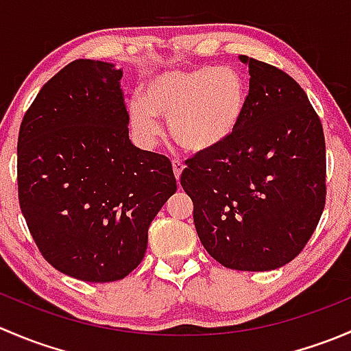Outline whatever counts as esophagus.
Here are the masks:
<instances>
[{"mask_svg": "<svg viewBox=\"0 0 351 351\" xmlns=\"http://www.w3.org/2000/svg\"><path fill=\"white\" fill-rule=\"evenodd\" d=\"M183 168H185V165L180 159H173V173H175L176 180H180V176H182Z\"/></svg>", "mask_w": 351, "mask_h": 351, "instance_id": "esophagus-1", "label": "esophagus"}]
</instances>
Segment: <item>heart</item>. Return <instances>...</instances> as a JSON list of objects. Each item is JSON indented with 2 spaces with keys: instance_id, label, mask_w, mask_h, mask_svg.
Instances as JSON below:
<instances>
[{
  "instance_id": "1",
  "label": "heart",
  "mask_w": 351,
  "mask_h": 351,
  "mask_svg": "<svg viewBox=\"0 0 351 351\" xmlns=\"http://www.w3.org/2000/svg\"><path fill=\"white\" fill-rule=\"evenodd\" d=\"M246 88L231 67H195L156 74L144 86V97L129 101L134 132L146 143L161 134L159 117L169 120L176 144L205 153L224 144L241 122Z\"/></svg>"
}]
</instances>
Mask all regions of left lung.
I'll return each instance as SVG.
<instances>
[{
	"label": "left lung",
	"instance_id": "obj_1",
	"mask_svg": "<svg viewBox=\"0 0 351 351\" xmlns=\"http://www.w3.org/2000/svg\"><path fill=\"white\" fill-rule=\"evenodd\" d=\"M250 93L219 147L186 159L183 190L200 243L226 268L268 271L292 261L326 204L323 123L285 71L241 56Z\"/></svg>",
	"mask_w": 351,
	"mask_h": 351
}]
</instances>
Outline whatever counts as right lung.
Segmentation results:
<instances>
[{
	"mask_svg": "<svg viewBox=\"0 0 351 351\" xmlns=\"http://www.w3.org/2000/svg\"><path fill=\"white\" fill-rule=\"evenodd\" d=\"M122 71L76 59L25 112L19 202L42 256L84 282H115L143 261L147 229L176 192L171 161L129 139Z\"/></svg>",
	"mask_w": 351,
	"mask_h": 351,
	"instance_id": "add662e5",
	"label": "right lung"
}]
</instances>
